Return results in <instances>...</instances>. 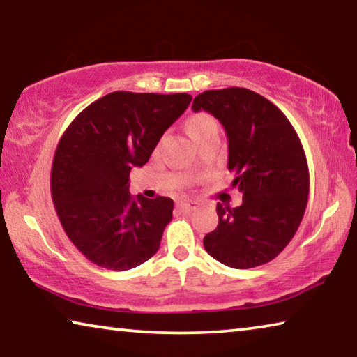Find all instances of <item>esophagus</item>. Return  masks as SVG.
<instances>
[{
    "label": "esophagus",
    "instance_id": "esophagus-1",
    "mask_svg": "<svg viewBox=\"0 0 357 357\" xmlns=\"http://www.w3.org/2000/svg\"><path fill=\"white\" fill-rule=\"evenodd\" d=\"M198 208V204L195 202H178L176 203V211L183 214H189L192 211H195Z\"/></svg>",
    "mask_w": 357,
    "mask_h": 357
}]
</instances>
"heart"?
Wrapping results in <instances>:
<instances>
[{
	"label": "heart",
	"instance_id": "obj_1",
	"mask_svg": "<svg viewBox=\"0 0 357 357\" xmlns=\"http://www.w3.org/2000/svg\"><path fill=\"white\" fill-rule=\"evenodd\" d=\"M187 130L193 140L198 142L211 134H219V124L211 114L197 113L187 121Z\"/></svg>",
	"mask_w": 357,
	"mask_h": 357
}]
</instances>
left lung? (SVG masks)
I'll list each match as a JSON object with an SVG mask.
<instances>
[{
	"label": "left lung",
	"mask_w": 357,
	"mask_h": 357,
	"mask_svg": "<svg viewBox=\"0 0 357 357\" xmlns=\"http://www.w3.org/2000/svg\"><path fill=\"white\" fill-rule=\"evenodd\" d=\"M193 112L206 110L228 135V170L243 204L217 203L219 225L203 245L234 269L269 263L298 231L309 200V165L288 118L273 102L247 88L198 94Z\"/></svg>",
	"instance_id": "8db88e82"
}]
</instances>
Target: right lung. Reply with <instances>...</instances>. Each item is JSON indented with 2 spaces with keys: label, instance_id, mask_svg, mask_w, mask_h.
I'll list each match as a JSON object with an SVG mask.
<instances>
[{
  "label": "right lung",
  "instance_id": "obj_1",
  "mask_svg": "<svg viewBox=\"0 0 357 357\" xmlns=\"http://www.w3.org/2000/svg\"><path fill=\"white\" fill-rule=\"evenodd\" d=\"M190 94L114 91L88 105L59 140L52 200L68 238L89 261L128 271L159 250L173 200L129 193L132 167H143Z\"/></svg>",
  "mask_w": 357,
  "mask_h": 357
}]
</instances>
